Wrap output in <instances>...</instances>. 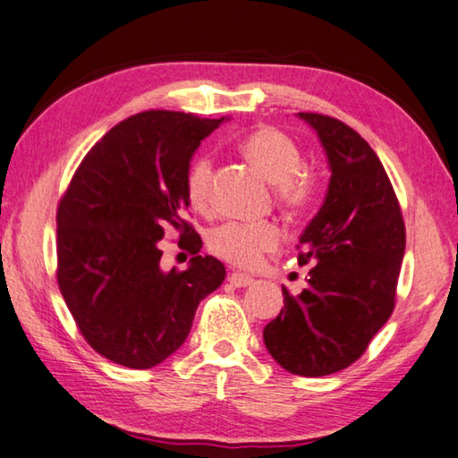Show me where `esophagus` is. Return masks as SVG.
<instances>
[{
	"label": "esophagus",
	"instance_id": "34e87169",
	"mask_svg": "<svg viewBox=\"0 0 458 458\" xmlns=\"http://www.w3.org/2000/svg\"><path fill=\"white\" fill-rule=\"evenodd\" d=\"M228 282L234 288H246V286H250L252 282H254V278L252 276H246V274H238V272H234V274H230L228 276Z\"/></svg>",
	"mask_w": 458,
	"mask_h": 458
}]
</instances>
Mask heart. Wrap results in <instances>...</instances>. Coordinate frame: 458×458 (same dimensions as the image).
I'll return each instance as SVG.
<instances>
[{
  "mask_svg": "<svg viewBox=\"0 0 458 458\" xmlns=\"http://www.w3.org/2000/svg\"><path fill=\"white\" fill-rule=\"evenodd\" d=\"M256 170L278 186V198L282 204L301 208L310 200L314 186L310 178L302 174V154L294 140L274 128H260L252 131L242 144ZM214 176V162L210 156L196 157L186 176V192L194 208L206 210L210 204V190ZM280 242V230L270 222L264 224H240L228 222L214 228L208 236V248L224 258V260L252 268L262 260L266 252L274 250Z\"/></svg>",
  "mask_w": 458,
  "mask_h": 458,
  "instance_id": "obj_1",
  "label": "heart"
}]
</instances>
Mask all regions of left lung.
Here are the masks:
<instances>
[{"mask_svg": "<svg viewBox=\"0 0 458 458\" xmlns=\"http://www.w3.org/2000/svg\"><path fill=\"white\" fill-rule=\"evenodd\" d=\"M296 115L318 136L330 180L298 238V262L314 268L301 294L282 288L284 309L264 327V344L284 370L327 377L360 359L393 314L406 234L394 190L367 140L328 115Z\"/></svg>", "mask_w": 458, "mask_h": 458, "instance_id": "1", "label": "left lung"}]
</instances>
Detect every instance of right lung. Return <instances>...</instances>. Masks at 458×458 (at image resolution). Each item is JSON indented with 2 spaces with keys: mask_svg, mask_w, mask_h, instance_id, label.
<instances>
[{
  "mask_svg": "<svg viewBox=\"0 0 458 458\" xmlns=\"http://www.w3.org/2000/svg\"><path fill=\"white\" fill-rule=\"evenodd\" d=\"M220 120L152 110L120 122L89 149L57 208V284L96 352L152 369L184 344L198 304L226 278L180 218L186 176ZM168 227L190 233L186 271H162L157 242ZM182 242V240H180Z\"/></svg>",
  "mask_w": 458,
  "mask_h": 458,
  "instance_id": "right-lung-1",
  "label": "right lung"
}]
</instances>
